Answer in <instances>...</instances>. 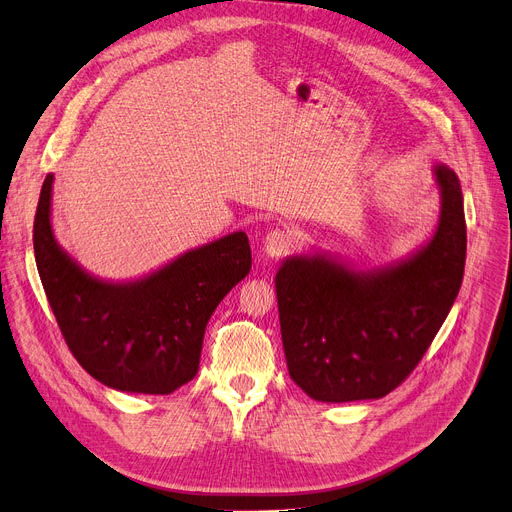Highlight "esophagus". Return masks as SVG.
I'll use <instances>...</instances> for the list:
<instances>
[{
	"label": "esophagus",
	"mask_w": 512,
	"mask_h": 512,
	"mask_svg": "<svg viewBox=\"0 0 512 512\" xmlns=\"http://www.w3.org/2000/svg\"><path fill=\"white\" fill-rule=\"evenodd\" d=\"M294 245V233L288 229H275L269 231L262 239V252L271 256V258H279L285 252H288Z\"/></svg>",
	"instance_id": "obj_1"
}]
</instances>
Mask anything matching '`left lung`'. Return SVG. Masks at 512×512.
<instances>
[{"instance_id":"8db88e82","label":"left lung","mask_w":512,"mask_h":512,"mask_svg":"<svg viewBox=\"0 0 512 512\" xmlns=\"http://www.w3.org/2000/svg\"><path fill=\"white\" fill-rule=\"evenodd\" d=\"M441 210L435 233L374 269L327 252L292 254L275 275L285 361L315 401L380 399L437 336L460 292L466 220L456 172L433 163Z\"/></svg>"}]
</instances>
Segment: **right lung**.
I'll return each mask as SVG.
<instances>
[{
  "label": "right lung",
  "mask_w": 512,
  "mask_h": 512,
  "mask_svg": "<svg viewBox=\"0 0 512 512\" xmlns=\"http://www.w3.org/2000/svg\"><path fill=\"white\" fill-rule=\"evenodd\" d=\"M52 182L44 180L33 224L39 279L73 357L115 391L170 395L195 378L206 325L250 273L248 235L235 231L176 256L134 281L88 273L52 231Z\"/></svg>",
  "instance_id": "obj_1"
}]
</instances>
